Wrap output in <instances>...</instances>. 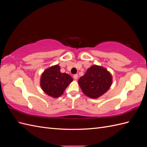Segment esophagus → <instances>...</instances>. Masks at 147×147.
I'll return each mask as SVG.
<instances>
[{
	"label": "esophagus",
	"instance_id": "obj_1",
	"mask_svg": "<svg viewBox=\"0 0 147 147\" xmlns=\"http://www.w3.org/2000/svg\"><path fill=\"white\" fill-rule=\"evenodd\" d=\"M78 76L77 74H75V75H74V78L75 80H77V79H78Z\"/></svg>",
	"mask_w": 147,
	"mask_h": 147
}]
</instances>
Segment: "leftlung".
I'll return each instance as SVG.
<instances>
[{"label": "left lung", "instance_id": "1", "mask_svg": "<svg viewBox=\"0 0 147 147\" xmlns=\"http://www.w3.org/2000/svg\"><path fill=\"white\" fill-rule=\"evenodd\" d=\"M112 83V74L103 67L97 65L88 68L78 80V84L83 94L92 99H97L105 94Z\"/></svg>", "mask_w": 147, "mask_h": 147}]
</instances>
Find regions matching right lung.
<instances>
[{
  "mask_svg": "<svg viewBox=\"0 0 147 147\" xmlns=\"http://www.w3.org/2000/svg\"><path fill=\"white\" fill-rule=\"evenodd\" d=\"M59 65H53L44 70L40 78V86L46 94L57 98L63 93L65 88L73 81L72 77L66 73H61Z\"/></svg>",
  "mask_w": 147,
  "mask_h": 147,
  "instance_id": "obj_1",
  "label": "right lung"
}]
</instances>
